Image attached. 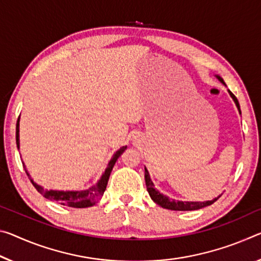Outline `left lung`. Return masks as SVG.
Wrapping results in <instances>:
<instances>
[{"label":"left lung","mask_w":261,"mask_h":261,"mask_svg":"<svg viewBox=\"0 0 261 261\" xmlns=\"http://www.w3.org/2000/svg\"><path fill=\"white\" fill-rule=\"evenodd\" d=\"M220 80L224 84V81H223V79H221L220 76H217ZM229 93L231 95V97L233 98V101L236 103V106H237V108L239 110V113H241V107H239V102L237 100V97L234 96V95L230 92ZM242 114V113H241ZM145 182H146V188H147V192L150 194V196L153 201L155 202L156 204H159L160 206H163L165 209H169V210H179V212H187V210H197V209H201V208H204V206H208L210 204H213L214 202H216L218 198L221 197V195L214 198L213 201H205V202H182V201H171L167 196L163 195V194H160L158 190H155L154 188V185L150 179V174H148L147 169L145 168Z\"/></svg>","instance_id":"8db88e82"}]
</instances>
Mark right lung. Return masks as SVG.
Returning <instances> with one entry per match:
<instances>
[{
    "mask_svg": "<svg viewBox=\"0 0 261 261\" xmlns=\"http://www.w3.org/2000/svg\"><path fill=\"white\" fill-rule=\"evenodd\" d=\"M16 144H17V147L19 148V117L17 124H16ZM126 150V146H123L119 148V150L115 153L113 159L110 160V163L107 167L105 174L102 175L101 180L98 182L90 187L89 189L86 190H79V192H59V190H45L43 187H40L37 184H35L34 181L31 180L32 185L35 186V188L38 190V192L43 195L44 197L48 198V200L58 202V203L67 205V206H72V208H88V206H92L95 203H97L98 201L101 200V197L105 193V190L107 188V184H108L110 173L113 171V167L116 161L119 158V155ZM24 166V165H23ZM25 169L28 176H30L29 174L27 168Z\"/></svg>",
    "mask_w": 261,
    "mask_h": 261,
    "instance_id": "obj_1",
    "label": "right lung"
}]
</instances>
